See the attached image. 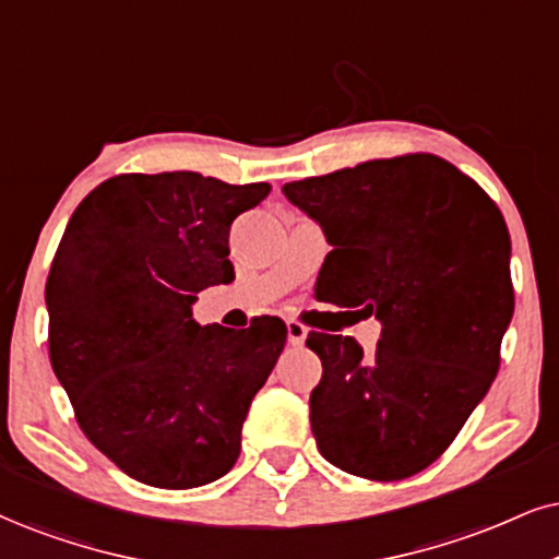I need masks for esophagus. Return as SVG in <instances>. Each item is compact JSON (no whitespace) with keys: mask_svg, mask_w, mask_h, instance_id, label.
Wrapping results in <instances>:
<instances>
[{"mask_svg":"<svg viewBox=\"0 0 559 559\" xmlns=\"http://www.w3.org/2000/svg\"><path fill=\"white\" fill-rule=\"evenodd\" d=\"M306 336H308V329L302 326L300 321H287V342H290L293 347H302Z\"/></svg>","mask_w":559,"mask_h":559,"instance_id":"1","label":"esophagus"}]
</instances>
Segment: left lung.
Returning <instances> with one entry per match:
<instances>
[{
	"instance_id": "left-lung-1",
	"label": "left lung",
	"mask_w": 559,
	"mask_h": 559,
	"mask_svg": "<svg viewBox=\"0 0 559 559\" xmlns=\"http://www.w3.org/2000/svg\"><path fill=\"white\" fill-rule=\"evenodd\" d=\"M334 248L316 298L381 321L373 355L311 332L323 376L311 394L321 456L355 477L427 469L500 368L513 319L511 233L487 191L430 153L368 160L282 186Z\"/></svg>"
}]
</instances>
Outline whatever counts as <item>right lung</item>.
I'll return each instance as SVG.
<instances>
[{"instance_id": "add662e5", "label": "right lung", "mask_w": 559, "mask_h": 559, "mask_svg": "<svg viewBox=\"0 0 559 559\" xmlns=\"http://www.w3.org/2000/svg\"><path fill=\"white\" fill-rule=\"evenodd\" d=\"M272 186L191 170L121 174L82 199L46 282L48 357L90 443L163 490L233 469L251 399L287 326L191 319L197 293L236 280L230 225Z\"/></svg>"}]
</instances>
